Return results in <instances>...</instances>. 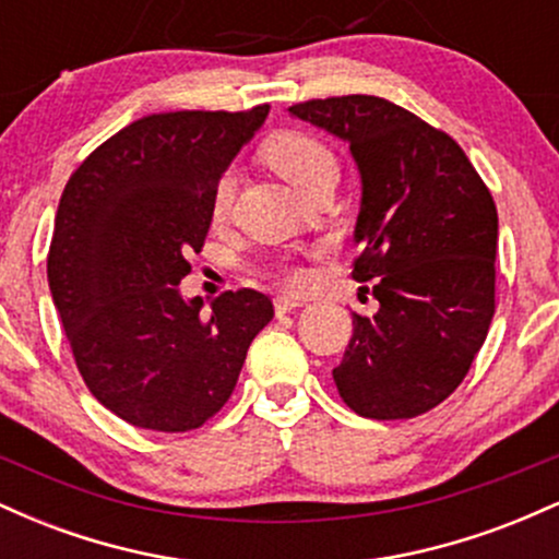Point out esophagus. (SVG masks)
I'll return each mask as SVG.
<instances>
[{"instance_id": "esophagus-1", "label": "esophagus", "mask_w": 559, "mask_h": 559, "mask_svg": "<svg viewBox=\"0 0 559 559\" xmlns=\"http://www.w3.org/2000/svg\"><path fill=\"white\" fill-rule=\"evenodd\" d=\"M297 307H301L299 299H294V297H275V316H288V312L297 310Z\"/></svg>"}]
</instances>
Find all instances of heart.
<instances>
[{
  "mask_svg": "<svg viewBox=\"0 0 559 559\" xmlns=\"http://www.w3.org/2000/svg\"><path fill=\"white\" fill-rule=\"evenodd\" d=\"M267 163L273 165L281 176L286 178L288 183L297 186V189L305 194L312 183L318 181L325 173H336V157L323 141L307 136V133H281L275 136L265 150ZM236 170L228 168L217 176L213 186V197H210V207H213L215 217H226L230 210V202H234L236 194ZM286 286H305L307 284V271H286L284 273Z\"/></svg>",
  "mask_w": 559,
  "mask_h": 559,
  "instance_id": "1",
  "label": "heart"
}]
</instances>
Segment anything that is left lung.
<instances>
[{"label":"left lung","mask_w":559,"mask_h":559,"mask_svg":"<svg viewBox=\"0 0 559 559\" xmlns=\"http://www.w3.org/2000/svg\"><path fill=\"white\" fill-rule=\"evenodd\" d=\"M288 115L346 141L360 170L352 275L376 281L378 310L352 312L338 394L362 418L428 413L463 383L493 318L489 189L457 141L381 96L312 99Z\"/></svg>","instance_id":"8db88e82"}]
</instances>
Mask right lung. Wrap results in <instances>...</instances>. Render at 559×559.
Wrapping results in <instances>:
<instances>
[{
    "label": "right lung",
    "instance_id": "obj_1",
    "mask_svg": "<svg viewBox=\"0 0 559 559\" xmlns=\"http://www.w3.org/2000/svg\"><path fill=\"white\" fill-rule=\"evenodd\" d=\"M271 107L146 115L81 163L62 191L49 292L83 381L136 428L183 433L210 420L273 320L254 288L183 299L213 223V186Z\"/></svg>",
    "mask_w": 559,
    "mask_h": 559
}]
</instances>
